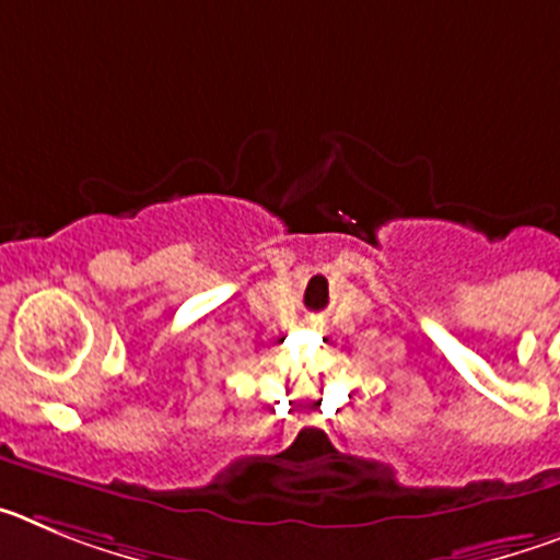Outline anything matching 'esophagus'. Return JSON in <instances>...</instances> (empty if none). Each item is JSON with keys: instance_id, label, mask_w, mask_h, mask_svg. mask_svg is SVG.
Returning a JSON list of instances; mask_svg holds the SVG:
<instances>
[{"instance_id": "esophagus-1", "label": "esophagus", "mask_w": 560, "mask_h": 560, "mask_svg": "<svg viewBox=\"0 0 560 560\" xmlns=\"http://www.w3.org/2000/svg\"><path fill=\"white\" fill-rule=\"evenodd\" d=\"M305 328L323 330V319H316V316H311V319H305Z\"/></svg>"}]
</instances>
